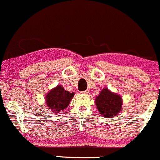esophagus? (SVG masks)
Listing matches in <instances>:
<instances>
[{
	"mask_svg": "<svg viewBox=\"0 0 160 160\" xmlns=\"http://www.w3.org/2000/svg\"><path fill=\"white\" fill-rule=\"evenodd\" d=\"M81 93H82V94L87 95V94H88V93H89V91H88V90H85V91L82 92H81Z\"/></svg>",
	"mask_w": 160,
	"mask_h": 160,
	"instance_id": "esophagus-1",
	"label": "esophagus"
}]
</instances>
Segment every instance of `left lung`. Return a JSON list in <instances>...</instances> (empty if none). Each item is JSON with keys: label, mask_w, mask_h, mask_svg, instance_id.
I'll use <instances>...</instances> for the list:
<instances>
[{"label": "left lung", "mask_w": 160, "mask_h": 160, "mask_svg": "<svg viewBox=\"0 0 160 160\" xmlns=\"http://www.w3.org/2000/svg\"><path fill=\"white\" fill-rule=\"evenodd\" d=\"M95 102L96 108L102 117L111 118L121 112L123 99L121 96L113 92L107 88H104L96 97Z\"/></svg>", "instance_id": "left-lung-1"}]
</instances>
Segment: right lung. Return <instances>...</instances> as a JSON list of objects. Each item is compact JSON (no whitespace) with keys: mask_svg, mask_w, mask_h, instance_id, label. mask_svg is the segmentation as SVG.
<instances>
[{"mask_svg":"<svg viewBox=\"0 0 160 160\" xmlns=\"http://www.w3.org/2000/svg\"><path fill=\"white\" fill-rule=\"evenodd\" d=\"M74 96L75 93L69 92L58 85L46 95V104L54 114H58L68 107Z\"/></svg>","mask_w":160,"mask_h":160,"instance_id":"right-lung-1","label":"right lung"}]
</instances>
